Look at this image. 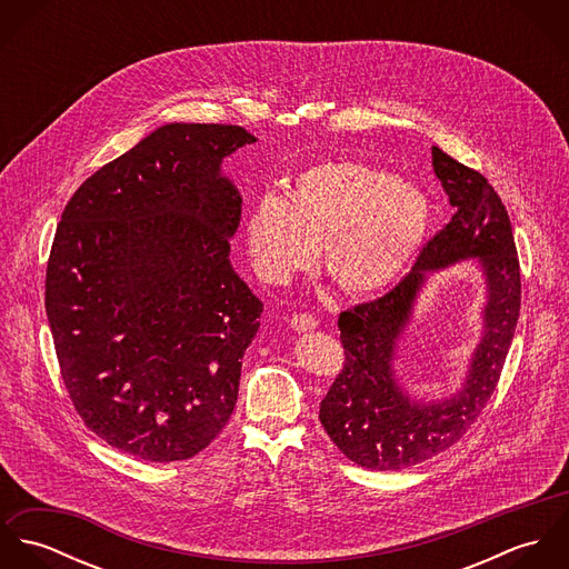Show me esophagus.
I'll return each mask as SVG.
<instances>
[{"mask_svg": "<svg viewBox=\"0 0 569 569\" xmlns=\"http://www.w3.org/2000/svg\"><path fill=\"white\" fill-rule=\"evenodd\" d=\"M289 325H291L293 330H298V332H307V330H313V328L318 326V320H316L313 316L300 313V316H293V318L289 320Z\"/></svg>", "mask_w": 569, "mask_h": 569, "instance_id": "esophagus-1", "label": "esophagus"}]
</instances>
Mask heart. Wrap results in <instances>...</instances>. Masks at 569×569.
Here are the masks:
<instances>
[{"instance_id": "b5f03b06", "label": "heart", "mask_w": 569, "mask_h": 569, "mask_svg": "<svg viewBox=\"0 0 569 569\" xmlns=\"http://www.w3.org/2000/svg\"><path fill=\"white\" fill-rule=\"evenodd\" d=\"M429 197L397 174L363 162H322L300 172L287 197L260 194L244 219L256 276L287 284L322 247L326 273L348 293L370 298L395 287L427 241Z\"/></svg>"}]
</instances>
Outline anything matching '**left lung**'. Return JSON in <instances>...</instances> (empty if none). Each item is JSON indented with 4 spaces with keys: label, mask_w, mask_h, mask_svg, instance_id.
Returning <instances> with one entry per match:
<instances>
[{
    "label": "left lung",
    "mask_w": 569,
    "mask_h": 569,
    "mask_svg": "<svg viewBox=\"0 0 569 569\" xmlns=\"http://www.w3.org/2000/svg\"><path fill=\"white\" fill-rule=\"evenodd\" d=\"M431 166L456 214L422 247L411 273L390 293L339 316L346 363L320 420L355 465L397 471L460 440L501 375L521 305L519 260L508 212L487 179L431 147ZM473 259L483 273V332L457 390L440 400L411 396L398 375L406 332L431 272Z\"/></svg>",
    "instance_id": "1"
}]
</instances>
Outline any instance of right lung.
<instances>
[{"mask_svg":"<svg viewBox=\"0 0 569 569\" xmlns=\"http://www.w3.org/2000/svg\"><path fill=\"white\" fill-rule=\"evenodd\" d=\"M256 138L168 122L63 210L46 313L84 425L122 453L188 460L228 425L262 302L230 260L241 192L223 162Z\"/></svg>","mask_w":569,"mask_h":569,"instance_id":"add662e5","label":"right lung"}]
</instances>
